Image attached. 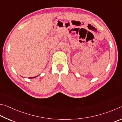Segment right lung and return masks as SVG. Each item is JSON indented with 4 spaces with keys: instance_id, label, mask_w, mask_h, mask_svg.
<instances>
[{
    "instance_id": "1",
    "label": "right lung",
    "mask_w": 122,
    "mask_h": 122,
    "mask_svg": "<svg viewBox=\"0 0 122 122\" xmlns=\"http://www.w3.org/2000/svg\"><path fill=\"white\" fill-rule=\"evenodd\" d=\"M35 77H36V76H34V77H31V78H35Z\"/></svg>"
}]
</instances>
